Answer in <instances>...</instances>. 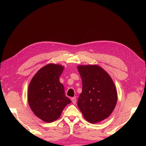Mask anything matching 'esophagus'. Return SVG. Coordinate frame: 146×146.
Masks as SVG:
<instances>
[{"instance_id":"obj_1","label":"esophagus","mask_w":146,"mask_h":146,"mask_svg":"<svg viewBox=\"0 0 146 146\" xmlns=\"http://www.w3.org/2000/svg\"><path fill=\"white\" fill-rule=\"evenodd\" d=\"M71 100H72L73 104H76V97H74V98H72L71 99Z\"/></svg>"}]
</instances>
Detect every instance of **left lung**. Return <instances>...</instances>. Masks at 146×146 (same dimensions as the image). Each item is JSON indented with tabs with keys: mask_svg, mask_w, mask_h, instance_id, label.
Wrapping results in <instances>:
<instances>
[{
	"mask_svg": "<svg viewBox=\"0 0 146 146\" xmlns=\"http://www.w3.org/2000/svg\"><path fill=\"white\" fill-rule=\"evenodd\" d=\"M82 92L77 105L86 120L95 123L104 120L116 107L117 95L109 74L97 65L78 66Z\"/></svg>",
	"mask_w": 146,
	"mask_h": 146,
	"instance_id": "8db88e82",
	"label": "left lung"
}]
</instances>
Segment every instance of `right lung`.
Segmentation results:
<instances>
[{
    "mask_svg": "<svg viewBox=\"0 0 146 146\" xmlns=\"http://www.w3.org/2000/svg\"><path fill=\"white\" fill-rule=\"evenodd\" d=\"M63 70L62 66L47 64L38 70L29 86L30 107L35 115L46 122L59 118L64 107L71 102L59 80Z\"/></svg>",
    "mask_w": 146,
    "mask_h": 146,
    "instance_id": "1",
    "label": "right lung"
}]
</instances>
